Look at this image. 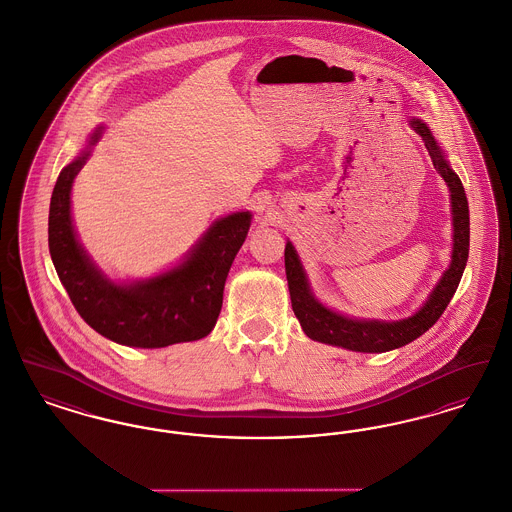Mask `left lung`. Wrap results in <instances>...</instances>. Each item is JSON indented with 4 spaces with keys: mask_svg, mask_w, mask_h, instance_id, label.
I'll return each mask as SVG.
<instances>
[{
    "mask_svg": "<svg viewBox=\"0 0 512 512\" xmlns=\"http://www.w3.org/2000/svg\"><path fill=\"white\" fill-rule=\"evenodd\" d=\"M411 126L418 136H422L436 171L451 190L453 228H455L451 265L443 272L430 299L413 317L397 320V322L353 320V318L341 317L318 303L309 290L297 253L293 245L288 242L284 251V261H286V278H288V288L292 297V309L303 332L311 340L338 345V347L361 351V353H384V351L403 347L420 338L426 330H430L438 322V318L447 309L453 293L459 288V282L463 278L464 267L468 261V245H470V215H468V201L464 194L463 182L445 161L430 128L418 119H411Z\"/></svg>",
    "mask_w": 512,
    "mask_h": 512,
    "instance_id": "obj_1",
    "label": "left lung"
}]
</instances>
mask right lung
<instances>
[{
	"label": "right lung",
	"instance_id": "add662e5",
	"mask_svg": "<svg viewBox=\"0 0 512 512\" xmlns=\"http://www.w3.org/2000/svg\"><path fill=\"white\" fill-rule=\"evenodd\" d=\"M99 136L101 128L90 146ZM88 155L90 149L61 171L49 203V253L74 309L101 336L130 347L153 349L205 338L217 324L224 282L245 242L251 215L217 220L180 267L146 282L117 286L94 267L74 236L71 186Z\"/></svg>",
	"mask_w": 512,
	"mask_h": 512
}]
</instances>
